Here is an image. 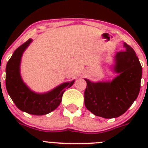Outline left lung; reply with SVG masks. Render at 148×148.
<instances>
[{
  "label": "left lung",
  "mask_w": 148,
  "mask_h": 148,
  "mask_svg": "<svg viewBox=\"0 0 148 148\" xmlns=\"http://www.w3.org/2000/svg\"><path fill=\"white\" fill-rule=\"evenodd\" d=\"M125 50L116 53L114 71L119 74L112 81L91 82L85 79L84 104L95 115L110 119L118 117L138 97L142 78L141 64L135 51L124 43Z\"/></svg>",
  "instance_id": "1"
}]
</instances>
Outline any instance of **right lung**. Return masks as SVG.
<instances>
[{
  "mask_svg": "<svg viewBox=\"0 0 148 148\" xmlns=\"http://www.w3.org/2000/svg\"><path fill=\"white\" fill-rule=\"evenodd\" d=\"M31 41L30 38L17 48L7 63L5 86L8 95L19 110L34 115H44L59 107L66 89L71 87L74 80L60 84L46 93L37 94L31 91L23 82L20 74L21 56Z\"/></svg>",
  "mask_w": 148,
  "mask_h": 148,
  "instance_id": "add662e5",
  "label": "right lung"
}]
</instances>
